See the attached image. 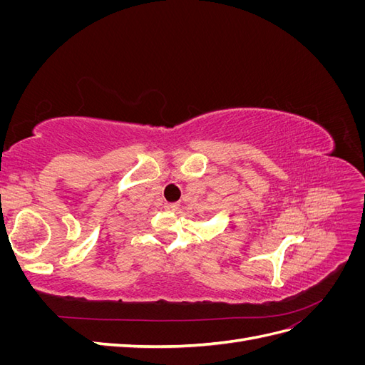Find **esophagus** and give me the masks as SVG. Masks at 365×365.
Instances as JSON below:
<instances>
[{"label":"esophagus","mask_w":365,"mask_h":365,"mask_svg":"<svg viewBox=\"0 0 365 365\" xmlns=\"http://www.w3.org/2000/svg\"><path fill=\"white\" fill-rule=\"evenodd\" d=\"M178 204H176V202H165L164 204V208L165 210H168V212H176V210H178Z\"/></svg>","instance_id":"1"}]
</instances>
